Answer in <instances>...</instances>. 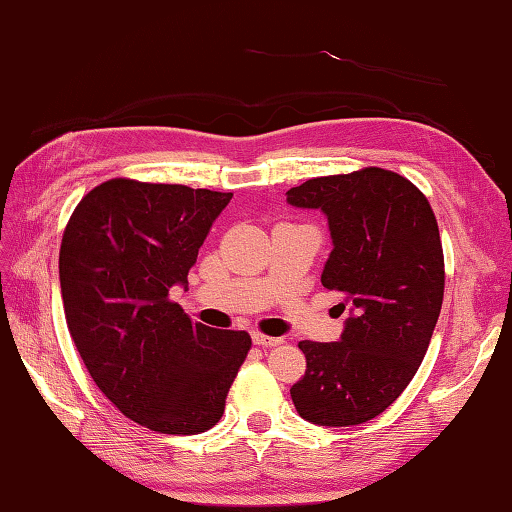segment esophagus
I'll list each match as a JSON object with an SVG mask.
<instances>
[{"label":"esophagus","instance_id":"1","mask_svg":"<svg viewBox=\"0 0 512 512\" xmlns=\"http://www.w3.org/2000/svg\"><path fill=\"white\" fill-rule=\"evenodd\" d=\"M252 341L260 347H274V345L283 343V339H278V336H267V334H260V332H252Z\"/></svg>","mask_w":512,"mask_h":512}]
</instances>
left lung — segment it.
<instances>
[{
  "instance_id": "8db88e82",
  "label": "left lung",
  "mask_w": 512,
  "mask_h": 512,
  "mask_svg": "<svg viewBox=\"0 0 512 512\" xmlns=\"http://www.w3.org/2000/svg\"><path fill=\"white\" fill-rule=\"evenodd\" d=\"M327 218L321 283L350 307L336 343L301 341L307 370L296 412L316 426H359L397 401L426 356L443 301V249L426 196L399 173L368 167L287 191Z\"/></svg>"
}]
</instances>
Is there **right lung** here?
I'll return each mask as SVG.
<instances>
[{"mask_svg": "<svg viewBox=\"0 0 512 512\" xmlns=\"http://www.w3.org/2000/svg\"><path fill=\"white\" fill-rule=\"evenodd\" d=\"M231 196L115 178L64 229L60 285L77 352L124 417L162 435L216 426L252 347L247 332L194 323L169 301Z\"/></svg>", "mask_w": 512, "mask_h": 512, "instance_id": "right-lung-1", "label": "right lung"}]
</instances>
